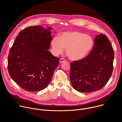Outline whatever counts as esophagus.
<instances>
[{
  "label": "esophagus",
  "instance_id": "34e87169",
  "mask_svg": "<svg viewBox=\"0 0 122 122\" xmlns=\"http://www.w3.org/2000/svg\"><path fill=\"white\" fill-rule=\"evenodd\" d=\"M66 59H64V58H61L60 59V63H63L64 62H65V61H66Z\"/></svg>",
  "mask_w": 122,
  "mask_h": 122
}]
</instances>
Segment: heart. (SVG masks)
Listing matches in <instances>:
<instances>
[{"mask_svg": "<svg viewBox=\"0 0 122 122\" xmlns=\"http://www.w3.org/2000/svg\"><path fill=\"white\" fill-rule=\"evenodd\" d=\"M94 45L93 38L79 31H66L51 41V51L55 56H58L66 48L69 58L79 61L85 58L92 50Z\"/></svg>", "mask_w": 122, "mask_h": 122, "instance_id": "heart-1", "label": "heart"}]
</instances>
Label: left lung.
Here are the masks:
<instances>
[{
    "instance_id": "obj_1",
    "label": "left lung",
    "mask_w": 122,
    "mask_h": 122,
    "mask_svg": "<svg viewBox=\"0 0 122 122\" xmlns=\"http://www.w3.org/2000/svg\"><path fill=\"white\" fill-rule=\"evenodd\" d=\"M94 41V46L87 56L71 63V81L73 88L80 92L100 90L112 73L114 54L108 37L101 33Z\"/></svg>"
}]
</instances>
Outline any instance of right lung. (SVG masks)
<instances>
[{
	"instance_id": "add662e5",
	"label": "right lung",
	"mask_w": 122,
	"mask_h": 122,
	"mask_svg": "<svg viewBox=\"0 0 122 122\" xmlns=\"http://www.w3.org/2000/svg\"><path fill=\"white\" fill-rule=\"evenodd\" d=\"M52 29L39 25L26 27L19 33L10 50L9 74L25 90L37 92L45 89L59 63V58L48 51Z\"/></svg>"
}]
</instances>
